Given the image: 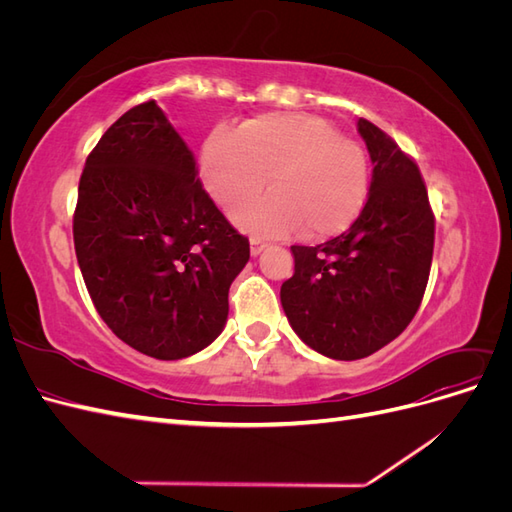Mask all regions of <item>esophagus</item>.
<instances>
[{"label": "esophagus", "mask_w": 512, "mask_h": 512, "mask_svg": "<svg viewBox=\"0 0 512 512\" xmlns=\"http://www.w3.org/2000/svg\"><path fill=\"white\" fill-rule=\"evenodd\" d=\"M265 247H267V243L265 241H260V239H250V252H252V256H258V254H262L265 252Z\"/></svg>", "instance_id": "1"}]
</instances>
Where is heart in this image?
<instances>
[{
    "instance_id": "b5f03b06",
    "label": "heart",
    "mask_w": 512,
    "mask_h": 512,
    "mask_svg": "<svg viewBox=\"0 0 512 512\" xmlns=\"http://www.w3.org/2000/svg\"><path fill=\"white\" fill-rule=\"evenodd\" d=\"M200 179L235 222L265 237L327 239L346 230L365 207L369 160L361 143L312 113H265L232 132L218 128L200 151Z\"/></svg>"
}]
</instances>
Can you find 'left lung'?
<instances>
[{
	"label": "left lung",
	"mask_w": 512,
	"mask_h": 512,
	"mask_svg": "<svg viewBox=\"0 0 512 512\" xmlns=\"http://www.w3.org/2000/svg\"><path fill=\"white\" fill-rule=\"evenodd\" d=\"M356 128L374 164L367 203L339 237L292 245L294 275L280 290L292 331L337 361L365 359L408 327L427 288L436 230L416 162L371 121Z\"/></svg>",
	"instance_id": "left-lung-1"
}]
</instances>
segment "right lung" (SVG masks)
Listing matches in <instances>:
<instances>
[{"label":"right lung","mask_w":512,"mask_h":512,"mask_svg":"<svg viewBox=\"0 0 512 512\" xmlns=\"http://www.w3.org/2000/svg\"><path fill=\"white\" fill-rule=\"evenodd\" d=\"M72 230L89 297L121 342L177 361L222 333L250 241L203 190L156 100L123 113L89 153Z\"/></svg>","instance_id":"right-lung-1"}]
</instances>
